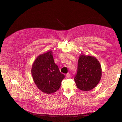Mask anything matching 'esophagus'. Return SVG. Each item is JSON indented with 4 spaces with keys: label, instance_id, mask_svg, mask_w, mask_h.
<instances>
[{
    "label": "esophagus",
    "instance_id": "1",
    "mask_svg": "<svg viewBox=\"0 0 122 122\" xmlns=\"http://www.w3.org/2000/svg\"><path fill=\"white\" fill-rule=\"evenodd\" d=\"M66 78H69V77H70V74H69V73H67V74H66Z\"/></svg>",
    "mask_w": 122,
    "mask_h": 122
}]
</instances>
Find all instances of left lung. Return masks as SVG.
<instances>
[{
  "label": "left lung",
  "instance_id": "1",
  "mask_svg": "<svg viewBox=\"0 0 122 122\" xmlns=\"http://www.w3.org/2000/svg\"><path fill=\"white\" fill-rule=\"evenodd\" d=\"M101 76V66L98 60L93 56L80 55L74 78L77 87L82 91H90L99 83Z\"/></svg>",
  "mask_w": 122,
  "mask_h": 122
}]
</instances>
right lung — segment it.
Listing matches in <instances>:
<instances>
[{"label": "right lung", "mask_w": 122, "mask_h": 122, "mask_svg": "<svg viewBox=\"0 0 122 122\" xmlns=\"http://www.w3.org/2000/svg\"><path fill=\"white\" fill-rule=\"evenodd\" d=\"M31 74L38 89L47 94L57 91L65 78V75L60 72L55 63L51 51L36 58L32 66Z\"/></svg>", "instance_id": "obj_1"}]
</instances>
